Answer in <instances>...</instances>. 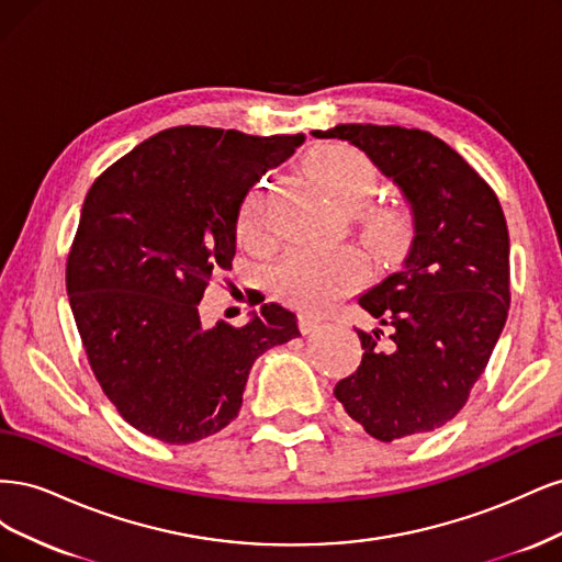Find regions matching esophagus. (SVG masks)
I'll return each instance as SVG.
<instances>
[{"mask_svg": "<svg viewBox=\"0 0 562 562\" xmlns=\"http://www.w3.org/2000/svg\"><path fill=\"white\" fill-rule=\"evenodd\" d=\"M318 326H321V316H314V314H310V312H302V314H300V330H302L304 335L314 333Z\"/></svg>", "mask_w": 562, "mask_h": 562, "instance_id": "esophagus-1", "label": "esophagus"}]
</instances>
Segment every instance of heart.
I'll return each mask as SVG.
<instances>
[{"label":"heart","mask_w":562,"mask_h":562,"mask_svg":"<svg viewBox=\"0 0 562 562\" xmlns=\"http://www.w3.org/2000/svg\"><path fill=\"white\" fill-rule=\"evenodd\" d=\"M312 173L330 196L349 209H359L378 192V168L361 149L349 145H328L312 159ZM271 180H262L246 196L239 213V234L246 241H260L267 227V190ZM372 232L384 229V217L372 220ZM359 277V265L349 250L300 246L271 271L277 293L288 302L307 310H321L342 295Z\"/></svg>","instance_id":"obj_1"}]
</instances>
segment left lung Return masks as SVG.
<instances>
[{
    "instance_id": "8db88e82",
    "label": "left lung",
    "mask_w": 562,
    "mask_h": 562,
    "mask_svg": "<svg viewBox=\"0 0 562 562\" xmlns=\"http://www.w3.org/2000/svg\"><path fill=\"white\" fill-rule=\"evenodd\" d=\"M314 138L349 140L398 184L415 239L401 269L359 297L378 318L356 330L363 359L335 398L378 440L436 431L462 411L508 314V229L492 187L436 135L339 124Z\"/></svg>"
}]
</instances>
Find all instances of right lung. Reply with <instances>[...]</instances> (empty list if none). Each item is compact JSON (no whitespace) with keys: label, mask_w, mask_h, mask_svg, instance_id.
I'll return each mask as SVG.
<instances>
[{"label":"right lung","mask_w":562,"mask_h":562,"mask_svg":"<svg viewBox=\"0 0 562 562\" xmlns=\"http://www.w3.org/2000/svg\"><path fill=\"white\" fill-rule=\"evenodd\" d=\"M304 135L178 126L112 164L83 199L65 283L95 380L131 427L171 446L225 429L248 372L300 335L265 304L241 328L206 330L199 302L232 269L236 220L250 187Z\"/></svg>","instance_id":"right-lung-1"}]
</instances>
